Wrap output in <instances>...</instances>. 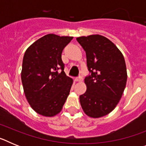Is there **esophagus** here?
<instances>
[{
	"label": "esophagus",
	"mask_w": 146,
	"mask_h": 146,
	"mask_svg": "<svg viewBox=\"0 0 146 146\" xmlns=\"http://www.w3.org/2000/svg\"><path fill=\"white\" fill-rule=\"evenodd\" d=\"M82 80H83V78H82V77H77V78H76V79H75L76 82H82Z\"/></svg>",
	"instance_id": "obj_1"
}]
</instances>
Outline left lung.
<instances>
[{
	"label": "left lung",
	"instance_id": "1",
	"mask_svg": "<svg viewBox=\"0 0 146 146\" xmlns=\"http://www.w3.org/2000/svg\"><path fill=\"white\" fill-rule=\"evenodd\" d=\"M86 51L91 75L85 78L86 91L80 96L84 113L91 118L104 116L119 102L127 80L126 63L119 49L106 37L90 35L77 37Z\"/></svg>",
	"mask_w": 146,
	"mask_h": 146
}]
</instances>
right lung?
Listing matches in <instances>:
<instances>
[{"label":"right lung","mask_w":146,"mask_h":146,"mask_svg":"<svg viewBox=\"0 0 146 146\" xmlns=\"http://www.w3.org/2000/svg\"><path fill=\"white\" fill-rule=\"evenodd\" d=\"M72 38L45 35L27 49L23 57L21 80L25 97L33 110L43 116L58 114L70 92L73 80L64 72L61 54Z\"/></svg>","instance_id":"right-lung-1"}]
</instances>
